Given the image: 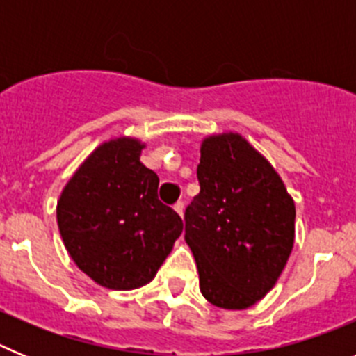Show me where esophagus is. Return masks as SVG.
Returning a JSON list of instances; mask_svg holds the SVG:
<instances>
[{"label":"esophagus","mask_w":356,"mask_h":356,"mask_svg":"<svg viewBox=\"0 0 356 356\" xmlns=\"http://www.w3.org/2000/svg\"><path fill=\"white\" fill-rule=\"evenodd\" d=\"M175 210H176V213H178V216L184 217V210H185L184 201H178V203H176V205H175Z\"/></svg>","instance_id":"1"}]
</instances>
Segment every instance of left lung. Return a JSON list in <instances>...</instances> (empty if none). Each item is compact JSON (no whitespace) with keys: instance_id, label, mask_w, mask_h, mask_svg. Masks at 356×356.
I'll list each match as a JSON object with an SVG mask.
<instances>
[{"instance_id":"obj_1","label":"left lung","mask_w":356,"mask_h":356,"mask_svg":"<svg viewBox=\"0 0 356 356\" xmlns=\"http://www.w3.org/2000/svg\"><path fill=\"white\" fill-rule=\"evenodd\" d=\"M200 194L185 210V242L200 291L226 310H244L275 287L294 246V200L242 135L201 143Z\"/></svg>"}]
</instances>
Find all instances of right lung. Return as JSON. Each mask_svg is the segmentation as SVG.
<instances>
[{
  "label": "right lung",
  "mask_w": 356,
  "mask_h": 356,
  "mask_svg": "<svg viewBox=\"0 0 356 356\" xmlns=\"http://www.w3.org/2000/svg\"><path fill=\"white\" fill-rule=\"evenodd\" d=\"M146 144H99L56 203L62 241L80 271L112 291L149 284L181 235V217L156 196L159 176L140 162Z\"/></svg>",
  "instance_id": "1"
}]
</instances>
